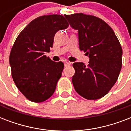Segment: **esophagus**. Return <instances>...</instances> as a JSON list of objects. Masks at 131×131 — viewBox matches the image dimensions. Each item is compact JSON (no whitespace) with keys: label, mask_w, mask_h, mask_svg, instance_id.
<instances>
[{"label":"esophagus","mask_w":131,"mask_h":131,"mask_svg":"<svg viewBox=\"0 0 131 131\" xmlns=\"http://www.w3.org/2000/svg\"><path fill=\"white\" fill-rule=\"evenodd\" d=\"M71 64V62H64V67H67L70 66Z\"/></svg>","instance_id":"1"}]
</instances>
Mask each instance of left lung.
I'll return each instance as SVG.
<instances>
[{"mask_svg":"<svg viewBox=\"0 0 131 131\" xmlns=\"http://www.w3.org/2000/svg\"><path fill=\"white\" fill-rule=\"evenodd\" d=\"M70 26L78 30L81 51L89 64L75 62L74 88L82 97L96 100L110 92L122 68V49L112 28L103 19L82 13L65 15Z\"/></svg>","mask_w":131,"mask_h":131,"instance_id":"left-lung-1","label":"left lung"}]
</instances>
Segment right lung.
Wrapping results in <instances>:
<instances>
[{
    "label": "right lung",
    "instance_id": "1",
    "mask_svg": "<svg viewBox=\"0 0 131 131\" xmlns=\"http://www.w3.org/2000/svg\"><path fill=\"white\" fill-rule=\"evenodd\" d=\"M68 26L62 15L40 16L22 30L11 48L12 78L18 90L30 101H45L55 91L64 66L44 54L53 47L55 34Z\"/></svg>",
    "mask_w": 131,
    "mask_h": 131
}]
</instances>
